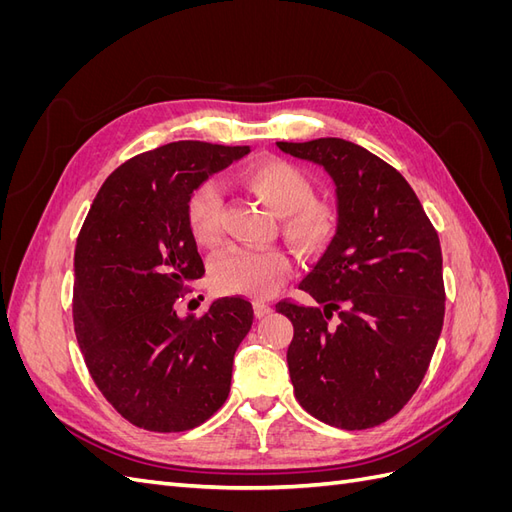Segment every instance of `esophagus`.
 Listing matches in <instances>:
<instances>
[{"instance_id": "34e87169", "label": "esophagus", "mask_w": 512, "mask_h": 512, "mask_svg": "<svg viewBox=\"0 0 512 512\" xmlns=\"http://www.w3.org/2000/svg\"><path fill=\"white\" fill-rule=\"evenodd\" d=\"M271 312H273L271 305H267V303H260V301H256V303H254V316H256V318H265V316H269Z\"/></svg>"}]
</instances>
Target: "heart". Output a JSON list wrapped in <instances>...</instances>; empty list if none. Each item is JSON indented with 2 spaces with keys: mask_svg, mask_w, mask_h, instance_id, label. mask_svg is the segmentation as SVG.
<instances>
[{
  "mask_svg": "<svg viewBox=\"0 0 512 512\" xmlns=\"http://www.w3.org/2000/svg\"><path fill=\"white\" fill-rule=\"evenodd\" d=\"M243 181L262 205L277 215V228L297 252H316L331 239L337 213L327 200L314 196L312 181L290 162L262 160L243 173ZM185 220L200 245H215L222 228V194L213 181L200 183L185 205ZM292 275V265L280 250H232L211 262V284L222 294L267 299Z\"/></svg>",
  "mask_w": 512,
  "mask_h": 512,
  "instance_id": "heart-1",
  "label": "heart"
}]
</instances>
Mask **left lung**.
I'll return each instance as SVG.
<instances>
[{
	"instance_id": "obj_1",
	"label": "left lung",
	"mask_w": 512,
	"mask_h": 512,
	"mask_svg": "<svg viewBox=\"0 0 512 512\" xmlns=\"http://www.w3.org/2000/svg\"><path fill=\"white\" fill-rule=\"evenodd\" d=\"M335 181L337 230L299 284L318 307L275 309L294 335L288 369L299 404L339 429L389 421L423 382L444 322L438 232L410 183L344 138L277 143ZM338 320L332 322V314Z\"/></svg>"
}]
</instances>
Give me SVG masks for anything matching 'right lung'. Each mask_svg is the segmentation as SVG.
I'll return each mask as SVG.
<instances>
[{
  "mask_svg": "<svg viewBox=\"0 0 512 512\" xmlns=\"http://www.w3.org/2000/svg\"><path fill=\"white\" fill-rule=\"evenodd\" d=\"M245 153L200 141L138 153L108 175L76 239V342L108 404L141 429H194L230 393L252 303L224 297L198 318L177 316L175 303L205 275L188 198Z\"/></svg>",
  "mask_w": 512,
  "mask_h": 512,
  "instance_id": "add662e5",
  "label": "right lung"
}]
</instances>
